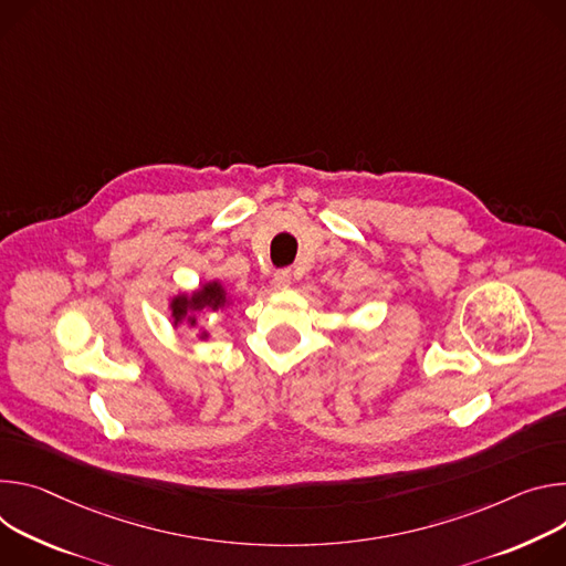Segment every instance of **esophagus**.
<instances>
[{
  "label": "esophagus",
  "instance_id": "esophagus-1",
  "mask_svg": "<svg viewBox=\"0 0 566 566\" xmlns=\"http://www.w3.org/2000/svg\"><path fill=\"white\" fill-rule=\"evenodd\" d=\"M290 283H292V272H290V270H279V272H274V285H276L279 290L287 287Z\"/></svg>",
  "mask_w": 566,
  "mask_h": 566
}]
</instances>
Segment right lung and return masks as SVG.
Listing matches in <instances>:
<instances>
[{"label": "right lung", "mask_w": 566, "mask_h": 566, "mask_svg": "<svg viewBox=\"0 0 566 566\" xmlns=\"http://www.w3.org/2000/svg\"><path fill=\"white\" fill-rule=\"evenodd\" d=\"M227 301V292L220 283H207L202 285V290H198L193 296H177L172 298V317H175V324H181L186 319L188 312H202L205 307L209 310H218L220 305H224ZM188 322H191V326L196 324V317H188ZM207 337V333H202V339Z\"/></svg>", "instance_id": "right-lung-1"}]
</instances>
